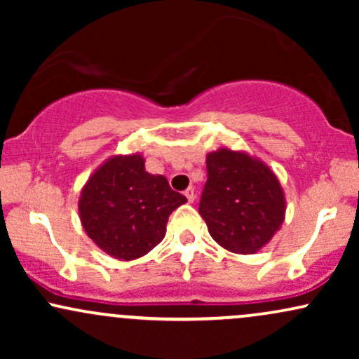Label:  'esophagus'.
Returning a JSON list of instances; mask_svg holds the SVG:
<instances>
[{
    "label": "esophagus",
    "instance_id": "34e87169",
    "mask_svg": "<svg viewBox=\"0 0 359 359\" xmlns=\"http://www.w3.org/2000/svg\"><path fill=\"white\" fill-rule=\"evenodd\" d=\"M184 194H185V197H187L189 203H194V199H196V191H194V187H189Z\"/></svg>",
    "mask_w": 359,
    "mask_h": 359
}]
</instances>
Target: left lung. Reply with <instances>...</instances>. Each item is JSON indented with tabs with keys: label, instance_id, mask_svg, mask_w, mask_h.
Instances as JSON below:
<instances>
[{
	"label": "left lung",
	"instance_id": "left-lung-1",
	"mask_svg": "<svg viewBox=\"0 0 359 359\" xmlns=\"http://www.w3.org/2000/svg\"><path fill=\"white\" fill-rule=\"evenodd\" d=\"M208 182L199 214L217 245L253 255L285 219V194L275 172L257 156L222 147L205 156Z\"/></svg>",
	"mask_w": 359,
	"mask_h": 359
}]
</instances>
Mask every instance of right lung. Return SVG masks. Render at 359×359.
Wrapping results in <instances>:
<instances>
[{
    "instance_id": "1",
    "label": "right lung",
    "mask_w": 359,
    "mask_h": 359,
    "mask_svg": "<svg viewBox=\"0 0 359 359\" xmlns=\"http://www.w3.org/2000/svg\"><path fill=\"white\" fill-rule=\"evenodd\" d=\"M187 203L163 175L148 174L142 154L113 155L90 174L79 196L81 224L109 257L130 262L163 240L168 216Z\"/></svg>"
}]
</instances>
